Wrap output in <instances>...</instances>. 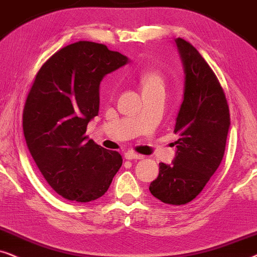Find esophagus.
<instances>
[{"label": "esophagus", "instance_id": "34e87169", "mask_svg": "<svg viewBox=\"0 0 257 257\" xmlns=\"http://www.w3.org/2000/svg\"><path fill=\"white\" fill-rule=\"evenodd\" d=\"M124 157L125 160H142L145 156L140 155V154L134 153V152H126L124 154Z\"/></svg>", "mask_w": 257, "mask_h": 257}]
</instances>
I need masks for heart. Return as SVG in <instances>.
Returning <instances> with one entry per match:
<instances>
[{
	"instance_id": "b5f03b06",
	"label": "heart",
	"mask_w": 257,
	"mask_h": 257,
	"mask_svg": "<svg viewBox=\"0 0 257 257\" xmlns=\"http://www.w3.org/2000/svg\"><path fill=\"white\" fill-rule=\"evenodd\" d=\"M139 80L143 88V91L164 88V77L163 75L157 70L150 69V70L142 71V73L140 74Z\"/></svg>"
}]
</instances>
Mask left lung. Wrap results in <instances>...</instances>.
Instances as JSON below:
<instances>
[{
  "instance_id": "left-lung-1",
  "label": "left lung",
  "mask_w": 257,
  "mask_h": 257,
  "mask_svg": "<svg viewBox=\"0 0 257 257\" xmlns=\"http://www.w3.org/2000/svg\"><path fill=\"white\" fill-rule=\"evenodd\" d=\"M186 84L174 133L177 152L173 164L160 163L149 190L163 203L182 206L197 196L223 159L230 125L223 88L193 44L176 39Z\"/></svg>"
}]
</instances>
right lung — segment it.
<instances>
[{
  "instance_id": "obj_1",
  "label": "right lung",
  "mask_w": 257,
  "mask_h": 257,
  "mask_svg": "<svg viewBox=\"0 0 257 257\" xmlns=\"http://www.w3.org/2000/svg\"><path fill=\"white\" fill-rule=\"evenodd\" d=\"M128 59L105 44L78 41L56 51L37 71L23 109V133L37 168L61 196L90 202L104 195L122 156L87 141L98 114L104 75Z\"/></svg>"
}]
</instances>
